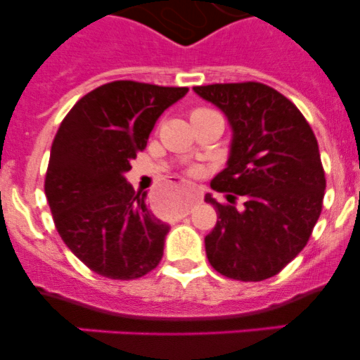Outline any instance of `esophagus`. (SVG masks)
<instances>
[{"label":"esophagus","instance_id":"34e87169","mask_svg":"<svg viewBox=\"0 0 360 360\" xmlns=\"http://www.w3.org/2000/svg\"><path fill=\"white\" fill-rule=\"evenodd\" d=\"M197 202H200V198H198V197H190V198H188L186 205H184L183 212H181V217L188 216V214H190V210H191V207H193Z\"/></svg>","mask_w":360,"mask_h":360}]
</instances>
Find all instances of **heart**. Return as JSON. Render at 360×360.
I'll use <instances>...</instances> for the list:
<instances>
[{
	"mask_svg": "<svg viewBox=\"0 0 360 360\" xmlns=\"http://www.w3.org/2000/svg\"><path fill=\"white\" fill-rule=\"evenodd\" d=\"M197 111H205V110H197ZM195 112V111H193Z\"/></svg>",
	"mask_w": 360,
	"mask_h": 360,
	"instance_id": "obj_1",
	"label": "heart"
}]
</instances>
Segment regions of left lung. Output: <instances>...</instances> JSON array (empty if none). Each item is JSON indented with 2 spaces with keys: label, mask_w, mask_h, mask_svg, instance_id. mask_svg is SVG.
<instances>
[{
  "label": "left lung",
  "mask_w": 360,
  "mask_h": 360,
  "mask_svg": "<svg viewBox=\"0 0 360 360\" xmlns=\"http://www.w3.org/2000/svg\"><path fill=\"white\" fill-rule=\"evenodd\" d=\"M223 111L231 129L226 167L210 186L217 223L205 237L207 259L224 277L259 282L277 275L303 250L322 210L326 191L319 144L304 116L263 83L193 86ZM242 196L245 205L234 207Z\"/></svg>",
  "instance_id": "left-lung-1"
}]
</instances>
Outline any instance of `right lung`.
Returning <instances> with one entry per match:
<instances>
[{"label":"right lung","instance_id":"right-lung-1","mask_svg":"<svg viewBox=\"0 0 360 360\" xmlns=\"http://www.w3.org/2000/svg\"><path fill=\"white\" fill-rule=\"evenodd\" d=\"M186 94V86L111 82L82 97L57 130L46 200L64 244L103 277L132 281L162 259L170 226L125 174L162 112Z\"/></svg>","mask_w":360,"mask_h":360}]
</instances>
